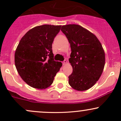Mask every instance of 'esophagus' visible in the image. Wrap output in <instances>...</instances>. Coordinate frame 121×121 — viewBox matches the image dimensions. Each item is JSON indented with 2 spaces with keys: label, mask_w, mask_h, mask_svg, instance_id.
Masks as SVG:
<instances>
[{
  "label": "esophagus",
  "mask_w": 121,
  "mask_h": 121,
  "mask_svg": "<svg viewBox=\"0 0 121 121\" xmlns=\"http://www.w3.org/2000/svg\"><path fill=\"white\" fill-rule=\"evenodd\" d=\"M66 64H67V61H66V60H64L63 61V62H62V64H63V65H66Z\"/></svg>",
  "instance_id": "esophagus-1"
}]
</instances>
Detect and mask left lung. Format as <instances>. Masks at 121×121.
<instances>
[{"label": "left lung", "mask_w": 121, "mask_h": 121, "mask_svg": "<svg viewBox=\"0 0 121 121\" xmlns=\"http://www.w3.org/2000/svg\"><path fill=\"white\" fill-rule=\"evenodd\" d=\"M61 30L71 48L69 61L73 72L69 76V84L76 91H86L97 82L104 70L105 55L102 44L95 35L79 25H65Z\"/></svg>", "instance_id": "left-lung-1"}]
</instances>
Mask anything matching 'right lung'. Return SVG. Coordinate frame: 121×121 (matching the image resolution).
<instances>
[{"instance_id":"right-lung-1","label":"right lung","mask_w":121,"mask_h":121,"mask_svg":"<svg viewBox=\"0 0 121 121\" xmlns=\"http://www.w3.org/2000/svg\"><path fill=\"white\" fill-rule=\"evenodd\" d=\"M61 26H36L21 39L15 53V64L21 78L38 89L49 87L62 63L53 60L52 43Z\"/></svg>"}]
</instances>
